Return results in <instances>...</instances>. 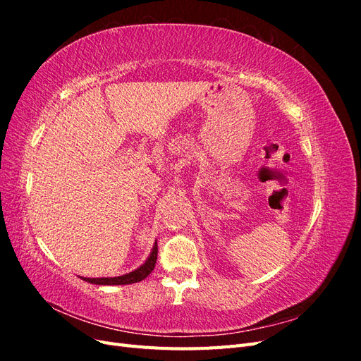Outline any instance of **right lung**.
Instances as JSON below:
<instances>
[{
    "label": "right lung",
    "instance_id": "right-lung-1",
    "mask_svg": "<svg viewBox=\"0 0 361 361\" xmlns=\"http://www.w3.org/2000/svg\"><path fill=\"white\" fill-rule=\"evenodd\" d=\"M158 259V244L155 243L154 248H152V253L147 257L143 265L137 268L135 271L129 272V274L125 276H118V277H102V279H82L89 283H93V285H130V283H137L145 280L152 271L155 268Z\"/></svg>",
    "mask_w": 361,
    "mask_h": 361
}]
</instances>
